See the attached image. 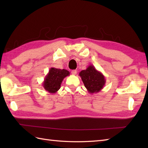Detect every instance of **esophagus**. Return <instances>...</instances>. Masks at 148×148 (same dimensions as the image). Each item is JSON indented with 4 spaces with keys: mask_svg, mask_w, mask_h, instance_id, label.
I'll list each match as a JSON object with an SVG mask.
<instances>
[{
    "mask_svg": "<svg viewBox=\"0 0 148 148\" xmlns=\"http://www.w3.org/2000/svg\"><path fill=\"white\" fill-rule=\"evenodd\" d=\"M71 73L73 75H76L77 74V71L76 70H72L71 71Z\"/></svg>",
    "mask_w": 148,
    "mask_h": 148,
    "instance_id": "obj_1",
    "label": "esophagus"
}]
</instances>
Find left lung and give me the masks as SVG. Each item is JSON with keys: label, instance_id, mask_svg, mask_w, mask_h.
<instances>
[{"label": "left lung", "instance_id": "8db88e82", "mask_svg": "<svg viewBox=\"0 0 148 148\" xmlns=\"http://www.w3.org/2000/svg\"><path fill=\"white\" fill-rule=\"evenodd\" d=\"M79 76L90 93L99 92L104 86L106 82L105 77L102 72L97 71L93 65H90L85 70L81 71Z\"/></svg>", "mask_w": 148, "mask_h": 148}]
</instances>
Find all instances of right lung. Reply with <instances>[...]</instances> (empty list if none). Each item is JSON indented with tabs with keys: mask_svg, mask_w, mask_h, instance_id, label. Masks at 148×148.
<instances>
[{
	"mask_svg": "<svg viewBox=\"0 0 148 148\" xmlns=\"http://www.w3.org/2000/svg\"><path fill=\"white\" fill-rule=\"evenodd\" d=\"M69 75L70 72L65 69L50 68L42 83L44 88L50 93H56L60 88L64 78Z\"/></svg>",
	"mask_w": 148,
	"mask_h": 148,
	"instance_id": "1",
	"label": "right lung"
}]
</instances>
